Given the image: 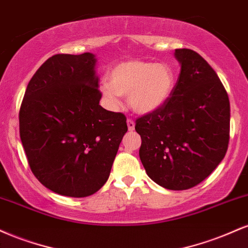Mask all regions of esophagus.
Here are the masks:
<instances>
[{
	"label": "esophagus",
	"mask_w": 248,
	"mask_h": 248,
	"mask_svg": "<svg viewBox=\"0 0 248 248\" xmlns=\"http://www.w3.org/2000/svg\"><path fill=\"white\" fill-rule=\"evenodd\" d=\"M126 124H127V129H129V131L135 130V122H133L132 119H127Z\"/></svg>",
	"instance_id": "34e87169"
}]
</instances>
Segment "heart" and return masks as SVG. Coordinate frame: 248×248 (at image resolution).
<instances>
[{"instance_id":"obj_1","label":"heart","mask_w":248,"mask_h":248,"mask_svg":"<svg viewBox=\"0 0 248 248\" xmlns=\"http://www.w3.org/2000/svg\"><path fill=\"white\" fill-rule=\"evenodd\" d=\"M175 81V71L170 63L126 60L110 69L101 92L111 107L119 106L118 96H126L133 112L150 115L167 103Z\"/></svg>"}]
</instances>
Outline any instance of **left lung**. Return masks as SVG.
<instances>
[{
	"label": "left lung",
	"instance_id": "1",
	"mask_svg": "<svg viewBox=\"0 0 248 248\" xmlns=\"http://www.w3.org/2000/svg\"><path fill=\"white\" fill-rule=\"evenodd\" d=\"M181 66L173 94L158 111L137 119L147 175L170 190H186L220 164L230 138V101L216 72L197 52L175 49Z\"/></svg>",
	"mask_w": 248,
	"mask_h": 248
}]
</instances>
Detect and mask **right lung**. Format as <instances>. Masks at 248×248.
<instances>
[{
    "mask_svg": "<svg viewBox=\"0 0 248 248\" xmlns=\"http://www.w3.org/2000/svg\"><path fill=\"white\" fill-rule=\"evenodd\" d=\"M95 54H57L26 87L19 135L32 173L54 193L95 194L109 179L127 131L123 113L100 106Z\"/></svg>",
    "mask_w": 248,
    "mask_h": 248,
    "instance_id": "right-lung-1",
    "label": "right lung"
}]
</instances>
